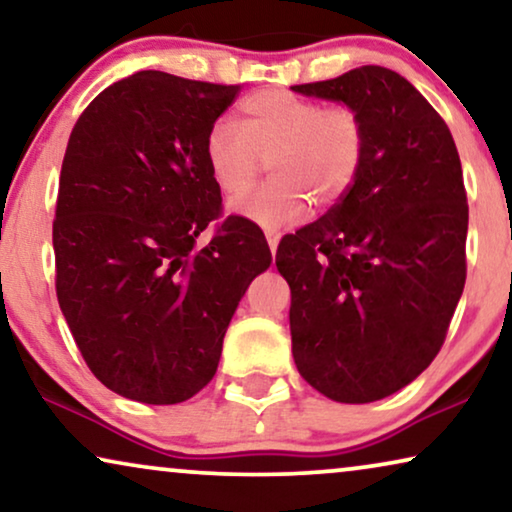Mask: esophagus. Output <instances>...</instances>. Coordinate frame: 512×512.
<instances>
[{"label":"esophagus","instance_id":"obj_1","mask_svg":"<svg viewBox=\"0 0 512 512\" xmlns=\"http://www.w3.org/2000/svg\"><path fill=\"white\" fill-rule=\"evenodd\" d=\"M279 235L277 230H265V240H268V247H270V251H272V256L277 254V244H279Z\"/></svg>","mask_w":512,"mask_h":512}]
</instances>
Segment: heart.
Instances as JSON below:
<instances>
[{"instance_id":"heart-1","label":"heart","mask_w":512,"mask_h":512,"mask_svg":"<svg viewBox=\"0 0 512 512\" xmlns=\"http://www.w3.org/2000/svg\"><path fill=\"white\" fill-rule=\"evenodd\" d=\"M232 125L205 137V165L228 200L256 184L263 160L270 181L237 205L268 230L289 228L307 205L333 207L354 186L366 156V125L352 104H321L286 90H258L237 104Z\"/></svg>"}]
</instances>
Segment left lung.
<instances>
[{
  "instance_id": "obj_1",
  "label": "left lung",
  "mask_w": 512,
  "mask_h": 512,
  "mask_svg": "<svg viewBox=\"0 0 512 512\" xmlns=\"http://www.w3.org/2000/svg\"><path fill=\"white\" fill-rule=\"evenodd\" d=\"M293 90L352 104L366 125L349 193L279 242L293 361L333 401H380L436 359L464 291L461 160L438 111L391 69L366 65Z\"/></svg>"
}]
</instances>
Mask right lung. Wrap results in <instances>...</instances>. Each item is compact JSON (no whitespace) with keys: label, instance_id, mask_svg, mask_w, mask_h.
Segmentation results:
<instances>
[{"label":"right lung","instance_id":"right-lung-1","mask_svg":"<svg viewBox=\"0 0 512 512\" xmlns=\"http://www.w3.org/2000/svg\"><path fill=\"white\" fill-rule=\"evenodd\" d=\"M240 90L146 69L104 88L69 135L55 293L90 373L132 401L172 405L209 384L237 303L272 261L254 221L223 219L205 165L207 132Z\"/></svg>","mask_w":512,"mask_h":512}]
</instances>
